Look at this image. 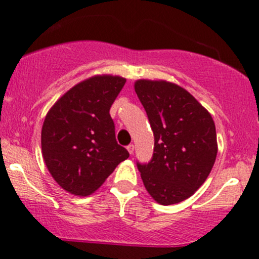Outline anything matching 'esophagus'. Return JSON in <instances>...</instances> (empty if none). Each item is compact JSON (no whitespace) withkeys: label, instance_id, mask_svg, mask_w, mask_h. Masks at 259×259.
<instances>
[{"label":"esophagus","instance_id":"34e87169","mask_svg":"<svg viewBox=\"0 0 259 259\" xmlns=\"http://www.w3.org/2000/svg\"><path fill=\"white\" fill-rule=\"evenodd\" d=\"M126 150H127V152H129L130 154H133V153H134V150H135V146H134L133 144L127 145V146H126Z\"/></svg>","mask_w":259,"mask_h":259}]
</instances>
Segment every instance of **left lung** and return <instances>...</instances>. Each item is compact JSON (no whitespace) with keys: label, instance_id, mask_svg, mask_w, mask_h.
I'll return each instance as SVG.
<instances>
[{"label":"left lung","instance_id":"1","mask_svg":"<svg viewBox=\"0 0 259 259\" xmlns=\"http://www.w3.org/2000/svg\"><path fill=\"white\" fill-rule=\"evenodd\" d=\"M135 92L154 135L152 158L138 162L141 179L159 204L179 203L200 189L214 165V121L190 92L173 82L141 79Z\"/></svg>","mask_w":259,"mask_h":259}]
</instances>
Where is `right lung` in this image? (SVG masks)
<instances>
[{"mask_svg":"<svg viewBox=\"0 0 259 259\" xmlns=\"http://www.w3.org/2000/svg\"><path fill=\"white\" fill-rule=\"evenodd\" d=\"M126 80L96 75L73 86L45 118L41 148L46 167L65 191H96L129 152L115 140L109 109Z\"/></svg>","mask_w":259,"mask_h":259,"instance_id":"add662e5","label":"right lung"}]
</instances>
